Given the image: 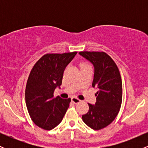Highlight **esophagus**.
Masks as SVG:
<instances>
[{"label":"esophagus","mask_w":148,"mask_h":148,"mask_svg":"<svg viewBox=\"0 0 148 148\" xmlns=\"http://www.w3.org/2000/svg\"><path fill=\"white\" fill-rule=\"evenodd\" d=\"M72 101L74 103H80L81 102V100L77 99L76 97H72Z\"/></svg>","instance_id":"esophagus-1"}]
</instances>
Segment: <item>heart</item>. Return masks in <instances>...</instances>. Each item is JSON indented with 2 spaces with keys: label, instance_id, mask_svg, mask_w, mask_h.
I'll return each mask as SVG.
<instances>
[{
  "label": "heart",
  "instance_id": "1",
  "mask_svg": "<svg viewBox=\"0 0 148 148\" xmlns=\"http://www.w3.org/2000/svg\"><path fill=\"white\" fill-rule=\"evenodd\" d=\"M86 65H88V64H81V67H83V66H86Z\"/></svg>",
  "mask_w": 148,
  "mask_h": 148
}]
</instances>
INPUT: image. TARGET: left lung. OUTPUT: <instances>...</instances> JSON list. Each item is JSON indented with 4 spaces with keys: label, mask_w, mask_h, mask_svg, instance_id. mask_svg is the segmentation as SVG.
Segmentation results:
<instances>
[{
    "label": "left lung",
    "mask_w": 148,
    "mask_h": 148,
    "mask_svg": "<svg viewBox=\"0 0 148 148\" xmlns=\"http://www.w3.org/2000/svg\"><path fill=\"white\" fill-rule=\"evenodd\" d=\"M79 55L94 67L93 88H98L95 104L89 105V111L82 115L83 121L95 130L109 125L116 118L123 99V85L116 64L104 52L81 51Z\"/></svg>",
    "instance_id": "obj_1"
}]
</instances>
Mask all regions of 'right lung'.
<instances>
[{"label":"right lung","mask_w":148,"mask_h":148,"mask_svg":"<svg viewBox=\"0 0 148 148\" xmlns=\"http://www.w3.org/2000/svg\"><path fill=\"white\" fill-rule=\"evenodd\" d=\"M77 52L49 53L35 63L30 73L25 92V103L33 123L51 130L61 123L71 99L53 98L56 88L62 84L64 69Z\"/></svg>","instance_id":"right-lung-1"}]
</instances>
